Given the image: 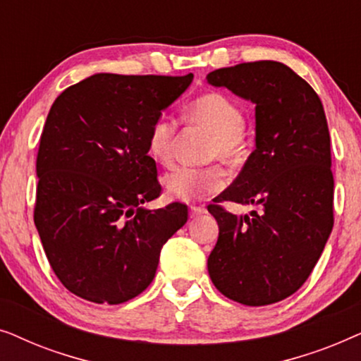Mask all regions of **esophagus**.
Listing matches in <instances>:
<instances>
[{
	"mask_svg": "<svg viewBox=\"0 0 361 361\" xmlns=\"http://www.w3.org/2000/svg\"><path fill=\"white\" fill-rule=\"evenodd\" d=\"M207 212V209L204 205H192L190 207V219H195V216L204 215Z\"/></svg>",
	"mask_w": 361,
	"mask_h": 361,
	"instance_id": "esophagus-1",
	"label": "esophagus"
}]
</instances>
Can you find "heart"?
<instances>
[{
	"label": "heart",
	"mask_w": 361,
	"mask_h": 361,
	"mask_svg": "<svg viewBox=\"0 0 361 361\" xmlns=\"http://www.w3.org/2000/svg\"><path fill=\"white\" fill-rule=\"evenodd\" d=\"M182 118L192 125L204 126L212 133L207 156L220 157L228 164H240L246 156L243 137L245 115L241 108L224 93L209 92L197 97L182 111ZM177 123L171 118H157L147 135V151L161 164L174 159ZM167 194L174 199L194 200L215 194L226 184V172L220 164L204 167L176 166L162 179Z\"/></svg>",
	"instance_id": "obj_1"
}]
</instances>
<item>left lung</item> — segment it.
<instances>
[{
  "instance_id": "left-lung-1",
  "label": "left lung",
  "mask_w": 361,
  "mask_h": 361,
  "mask_svg": "<svg viewBox=\"0 0 361 361\" xmlns=\"http://www.w3.org/2000/svg\"><path fill=\"white\" fill-rule=\"evenodd\" d=\"M207 82L256 105V149L233 184L209 205L220 228L207 261L210 279L240 304L279 302L307 281L334 226L322 102L293 68L274 61L219 68ZM220 201L259 210L235 216Z\"/></svg>"
}]
</instances>
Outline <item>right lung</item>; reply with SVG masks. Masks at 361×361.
I'll list each match as a JSON object with an SVG mask.
<instances>
[{"label": "right lung", "mask_w": 361, "mask_h": 361, "mask_svg": "<svg viewBox=\"0 0 361 361\" xmlns=\"http://www.w3.org/2000/svg\"><path fill=\"white\" fill-rule=\"evenodd\" d=\"M192 78L95 73L51 106L36 161L34 224L52 271L78 298H136L154 279L162 245L185 225L184 204H142L161 194L147 135Z\"/></svg>", "instance_id": "obj_1"}]
</instances>
